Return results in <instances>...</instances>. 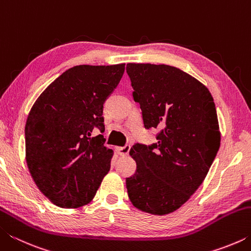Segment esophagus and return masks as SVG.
Masks as SVG:
<instances>
[{
  "label": "esophagus",
  "mask_w": 251,
  "mask_h": 251,
  "mask_svg": "<svg viewBox=\"0 0 251 251\" xmlns=\"http://www.w3.org/2000/svg\"><path fill=\"white\" fill-rule=\"evenodd\" d=\"M129 151H130V146L129 145H125V146H123V147H118L117 148L118 154H120L121 156H127V155H128Z\"/></svg>",
  "instance_id": "34e87169"
}]
</instances>
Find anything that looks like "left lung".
I'll return each mask as SVG.
<instances>
[{
    "label": "left lung",
    "mask_w": 251,
    "mask_h": 251,
    "mask_svg": "<svg viewBox=\"0 0 251 251\" xmlns=\"http://www.w3.org/2000/svg\"><path fill=\"white\" fill-rule=\"evenodd\" d=\"M134 100L145 128H158L157 143L135 144L136 172L126 178L137 209L167 215L188 201L207 176L220 146L214 99L192 75L165 64L128 63Z\"/></svg>",
    "instance_id": "left-lung-1"
}]
</instances>
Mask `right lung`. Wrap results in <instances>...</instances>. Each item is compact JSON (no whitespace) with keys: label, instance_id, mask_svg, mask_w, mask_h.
I'll return each mask as SVG.
<instances>
[{"label":"right lung","instance_id":"add662e5","mask_svg":"<svg viewBox=\"0 0 251 251\" xmlns=\"http://www.w3.org/2000/svg\"><path fill=\"white\" fill-rule=\"evenodd\" d=\"M125 64L78 65L50 83L32 106L25 125L31 176L54 205L77 208L94 198L109 172L113 151L103 135V105L120 83Z\"/></svg>","mask_w":251,"mask_h":251}]
</instances>
